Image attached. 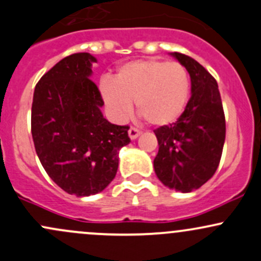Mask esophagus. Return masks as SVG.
Masks as SVG:
<instances>
[{"label":"esophagus","instance_id":"34e87169","mask_svg":"<svg viewBox=\"0 0 261 261\" xmlns=\"http://www.w3.org/2000/svg\"><path fill=\"white\" fill-rule=\"evenodd\" d=\"M140 135H141V131L138 130L136 127H133V126H131V127L128 128V136H130L131 140H135L136 138H139Z\"/></svg>","mask_w":261,"mask_h":261}]
</instances>
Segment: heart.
Here are the masks:
<instances>
[{
	"label": "heart",
	"instance_id": "obj_1",
	"mask_svg": "<svg viewBox=\"0 0 261 261\" xmlns=\"http://www.w3.org/2000/svg\"><path fill=\"white\" fill-rule=\"evenodd\" d=\"M100 91L116 119L121 120L133 110L153 126L176 121L190 96V77L180 62L147 59L127 62L117 70L114 80L103 79Z\"/></svg>",
	"mask_w": 261,
	"mask_h": 261
}]
</instances>
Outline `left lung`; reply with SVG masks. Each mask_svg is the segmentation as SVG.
<instances>
[{"label":"left lung","mask_w":261,"mask_h":261,"mask_svg":"<svg viewBox=\"0 0 261 261\" xmlns=\"http://www.w3.org/2000/svg\"><path fill=\"white\" fill-rule=\"evenodd\" d=\"M191 79V97L179 119L155 133L159 152L153 169L172 190L190 193L213 177L220 164L226 125L218 82L190 56L174 52Z\"/></svg>","instance_id":"obj_1"}]
</instances>
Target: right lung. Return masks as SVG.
Returning <instances> with one entry per match:
<instances>
[{"label":"right lung","instance_id":"add662e5","mask_svg":"<svg viewBox=\"0 0 261 261\" xmlns=\"http://www.w3.org/2000/svg\"><path fill=\"white\" fill-rule=\"evenodd\" d=\"M87 52L65 57L37 82L31 110L36 153L48 176L67 194L90 196L114 180L119 150L130 142V126L114 125L101 112Z\"/></svg>","mask_w":261,"mask_h":261}]
</instances>
